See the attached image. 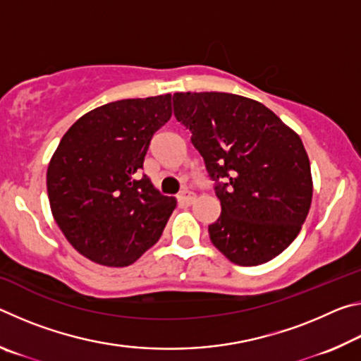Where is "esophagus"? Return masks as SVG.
Here are the masks:
<instances>
[{"label":"esophagus","instance_id":"esophagus-1","mask_svg":"<svg viewBox=\"0 0 361 361\" xmlns=\"http://www.w3.org/2000/svg\"><path fill=\"white\" fill-rule=\"evenodd\" d=\"M194 194L191 191H183L180 195H178V202L180 204H185V205H191L194 202Z\"/></svg>","mask_w":361,"mask_h":361}]
</instances>
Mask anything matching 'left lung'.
I'll list each match as a JSON object with an SVG mask.
<instances>
[{
  "instance_id": "left-lung-1",
  "label": "left lung",
  "mask_w": 361,
  "mask_h": 361,
  "mask_svg": "<svg viewBox=\"0 0 361 361\" xmlns=\"http://www.w3.org/2000/svg\"><path fill=\"white\" fill-rule=\"evenodd\" d=\"M173 111L218 183L213 245L239 266L276 258L296 239L312 204L301 138L262 103L235 94L176 92Z\"/></svg>"
}]
</instances>
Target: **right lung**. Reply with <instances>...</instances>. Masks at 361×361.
Returning <instances> with one entry per match:
<instances>
[{"label": "right lung", "mask_w": 361, "mask_h": 361, "mask_svg": "<svg viewBox=\"0 0 361 361\" xmlns=\"http://www.w3.org/2000/svg\"><path fill=\"white\" fill-rule=\"evenodd\" d=\"M170 118V94L118 100L81 116L60 140L47 167L49 204L85 258L124 267L159 240L176 200L138 170Z\"/></svg>", "instance_id": "add662e5"}]
</instances>
